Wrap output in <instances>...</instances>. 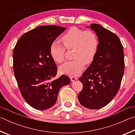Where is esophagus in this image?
<instances>
[{"mask_svg":"<svg viewBox=\"0 0 135 135\" xmlns=\"http://www.w3.org/2000/svg\"><path fill=\"white\" fill-rule=\"evenodd\" d=\"M70 78V80H71V81H74L75 80L77 79V78L75 76H71Z\"/></svg>","mask_w":135,"mask_h":135,"instance_id":"1","label":"esophagus"}]
</instances>
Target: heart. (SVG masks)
I'll return each mask as SVG.
<instances>
[{"mask_svg":"<svg viewBox=\"0 0 135 135\" xmlns=\"http://www.w3.org/2000/svg\"><path fill=\"white\" fill-rule=\"evenodd\" d=\"M61 41L68 50L74 49V60L68 61L59 68V71L68 76H76L82 72L85 63L93 62L98 49V39L95 32L91 30L72 27L61 37ZM66 49L56 41L50 47L52 59L58 63L65 60Z\"/></svg>","mask_w":135,"mask_h":135,"instance_id":"heart-1","label":"heart"}]
</instances>
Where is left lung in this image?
I'll list each match as a JSON object with an SVG mask.
<instances>
[{
	"label": "left lung",
	"instance_id": "left-lung-1",
	"mask_svg": "<svg viewBox=\"0 0 135 135\" xmlns=\"http://www.w3.org/2000/svg\"><path fill=\"white\" fill-rule=\"evenodd\" d=\"M99 45L93 62L79 80L83 88L79 103L87 108L99 109L108 104L116 95L124 70V53L116 35L100 24L92 23Z\"/></svg>",
	"mask_w": 135,
	"mask_h": 135
}]
</instances>
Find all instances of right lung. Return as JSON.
Instances as JSON below:
<instances>
[{"instance_id": "add662e5", "label": "right lung", "mask_w": 135, "mask_h": 135, "mask_svg": "<svg viewBox=\"0 0 135 135\" xmlns=\"http://www.w3.org/2000/svg\"><path fill=\"white\" fill-rule=\"evenodd\" d=\"M66 30L56 25L40 26L25 33L13 51V68L21 95L37 110H45L55 104L63 86L70 84L63 75L53 81L57 66L50 54V47Z\"/></svg>"}]
</instances>
